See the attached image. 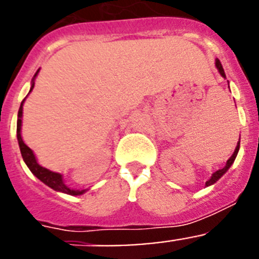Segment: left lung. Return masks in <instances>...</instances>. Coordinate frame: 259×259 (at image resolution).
Wrapping results in <instances>:
<instances>
[{"mask_svg": "<svg viewBox=\"0 0 259 259\" xmlns=\"http://www.w3.org/2000/svg\"><path fill=\"white\" fill-rule=\"evenodd\" d=\"M215 67H217V70L219 71V74H221L222 76L226 77V74H224V70H223V66H222V63H221V61H219V59H215ZM239 149H240V139H239V143H237V145H236V149H235L233 154L230 157V159H228V161H227L226 166H224L223 168H221V170L215 171V172L212 174L211 178H210V179L206 182V187H209V185H212V184H214V183L218 182V180L221 179L222 176H223L224 174L227 172L228 168H230V167L232 166V163H233V162H235V159H236V155H237V153H239Z\"/></svg>", "mask_w": 259, "mask_h": 259, "instance_id": "1", "label": "left lung"}]
</instances>
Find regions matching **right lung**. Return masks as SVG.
I'll use <instances>...</instances> for the list:
<instances>
[{
    "label": "right lung",
    "instance_id": "add662e5",
    "mask_svg": "<svg viewBox=\"0 0 259 259\" xmlns=\"http://www.w3.org/2000/svg\"><path fill=\"white\" fill-rule=\"evenodd\" d=\"M38 71L40 70H37V72H36L35 76H33V79H32L29 93L32 92V89H33V87H35V79H36V76H37ZM26 98H24V100L22 101V104H20L19 111H18V122H17L18 144H19L23 161L26 162L27 167H28L29 170H31V172L33 174V175H35L38 180H41V182L44 183L45 185L50 187V188L54 189V191L62 192V193H66V194H70V196H80V194L85 193L88 189L70 188V187H68V185L65 183V180H63V175H62V174L50 171V170H48V168H45V167L41 166V164H38L33 150H32L31 148H28V146L24 144V141H23V139H22V118H23V105H24Z\"/></svg>",
    "mask_w": 259,
    "mask_h": 259
}]
</instances>
